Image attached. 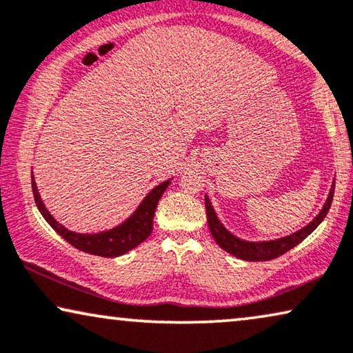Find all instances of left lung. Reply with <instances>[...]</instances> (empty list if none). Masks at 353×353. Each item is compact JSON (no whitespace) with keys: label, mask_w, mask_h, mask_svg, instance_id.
<instances>
[{"label":"left lung","mask_w":353,"mask_h":353,"mask_svg":"<svg viewBox=\"0 0 353 353\" xmlns=\"http://www.w3.org/2000/svg\"><path fill=\"white\" fill-rule=\"evenodd\" d=\"M332 196H334V185L331 187L330 196H327L323 210L319 211V214L312 221V223L305 225V228L300 229V231L294 232L292 236L276 239V241H270V242H245V241H241V239L234 237L231 232L225 231L224 225L219 223L218 218H216V213L213 206L210 203L208 196H205V208H206V218H208V228H210L211 236H213L216 243H218L223 250L231 253L234 256L241 258V260L268 261L284 255V253L289 252L290 248L299 245L303 239H307L310 234L318 228V224L324 219V216L327 214V211H330L331 203H332Z\"/></svg>","instance_id":"obj_1"}]
</instances>
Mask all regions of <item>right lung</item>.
<instances>
[{
    "mask_svg": "<svg viewBox=\"0 0 353 353\" xmlns=\"http://www.w3.org/2000/svg\"><path fill=\"white\" fill-rule=\"evenodd\" d=\"M169 182L171 181H166L163 182V184H159L158 187H154V189L145 196V200L140 203L137 211H135L125 223L111 229V231L100 234H75L68 231L64 225H61L58 221L48 213V210L45 208L43 201H41L39 195V190H37L34 176H32V192H34L35 203L39 206L40 213L43 214V218L46 219V223H48L65 242H69L70 245L79 248V250L92 253V255L114 258L124 255V253H128L129 250H132V248L140 245V243L152 234L154 210H157L158 201L164 194V190L168 189Z\"/></svg>",
    "mask_w": 353,
    "mask_h": 353,
    "instance_id": "obj_1",
    "label": "right lung"
}]
</instances>
